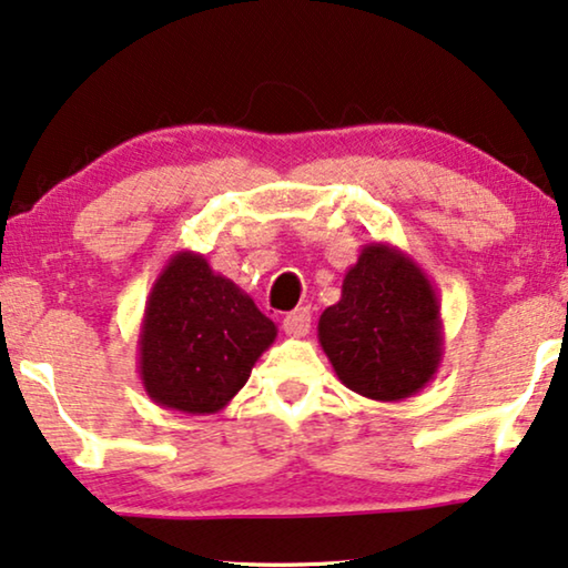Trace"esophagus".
I'll return each instance as SVG.
<instances>
[{
    "mask_svg": "<svg viewBox=\"0 0 568 568\" xmlns=\"http://www.w3.org/2000/svg\"><path fill=\"white\" fill-rule=\"evenodd\" d=\"M310 323H313V315H310V307H297L294 313H290L284 317V333L292 338H302L307 336Z\"/></svg>",
    "mask_w": 568,
    "mask_h": 568,
    "instance_id": "1",
    "label": "esophagus"
}]
</instances>
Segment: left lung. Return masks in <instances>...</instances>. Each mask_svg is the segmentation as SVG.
I'll return each mask as SVG.
<instances>
[{"mask_svg":"<svg viewBox=\"0 0 568 568\" xmlns=\"http://www.w3.org/2000/svg\"><path fill=\"white\" fill-rule=\"evenodd\" d=\"M317 341L348 390L398 403L424 390L445 354L439 300L422 266L390 243H367L341 300L317 321Z\"/></svg>","mask_w":568,"mask_h":568,"instance_id":"8db88e82","label":"left lung"}]
</instances>
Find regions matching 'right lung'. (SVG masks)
<instances>
[{
	"instance_id": "obj_1",
	"label": "right lung",
	"mask_w": 568,
	"mask_h": 568,
	"mask_svg": "<svg viewBox=\"0 0 568 568\" xmlns=\"http://www.w3.org/2000/svg\"><path fill=\"white\" fill-rule=\"evenodd\" d=\"M276 323L201 253L178 251L154 278L139 325V379L162 408L222 410L274 344Z\"/></svg>"
}]
</instances>
